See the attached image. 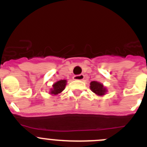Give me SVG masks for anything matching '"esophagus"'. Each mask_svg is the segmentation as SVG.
Segmentation results:
<instances>
[{
  "instance_id": "1",
  "label": "esophagus",
  "mask_w": 147,
  "mask_h": 147,
  "mask_svg": "<svg viewBox=\"0 0 147 147\" xmlns=\"http://www.w3.org/2000/svg\"><path fill=\"white\" fill-rule=\"evenodd\" d=\"M84 78V75H75L74 76L73 79L75 80H82Z\"/></svg>"
}]
</instances>
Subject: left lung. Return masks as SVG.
I'll return each mask as SVG.
<instances>
[{
    "mask_svg": "<svg viewBox=\"0 0 147 147\" xmlns=\"http://www.w3.org/2000/svg\"><path fill=\"white\" fill-rule=\"evenodd\" d=\"M90 90L92 92L96 94L98 96L105 95L106 92H107L106 87H104V85L101 83L97 81H92L90 82Z\"/></svg>",
    "mask_w": 147,
    "mask_h": 147,
    "instance_id": "8db88e82",
    "label": "left lung"
}]
</instances>
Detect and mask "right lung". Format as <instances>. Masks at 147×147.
Listing matches in <instances>:
<instances>
[{
    "instance_id": "1",
    "label": "right lung",
    "mask_w": 147,
    "mask_h": 147,
    "mask_svg": "<svg viewBox=\"0 0 147 147\" xmlns=\"http://www.w3.org/2000/svg\"><path fill=\"white\" fill-rule=\"evenodd\" d=\"M67 80H59L54 83L53 85V88H51V90H50V94L57 95V94L61 93L65 88Z\"/></svg>"
}]
</instances>
